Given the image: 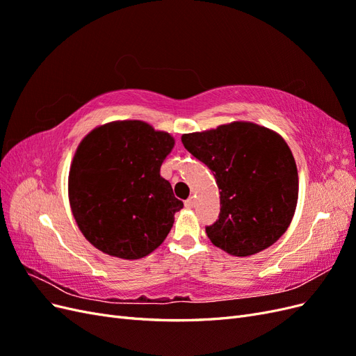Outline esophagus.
I'll list each match as a JSON object with an SVG mask.
<instances>
[{
    "instance_id": "esophagus-1",
    "label": "esophagus",
    "mask_w": 356,
    "mask_h": 356,
    "mask_svg": "<svg viewBox=\"0 0 356 356\" xmlns=\"http://www.w3.org/2000/svg\"><path fill=\"white\" fill-rule=\"evenodd\" d=\"M195 204H196V200H195V197H188L187 200H186V208H195Z\"/></svg>"
}]
</instances>
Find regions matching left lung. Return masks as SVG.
Returning a JSON list of instances; mask_svg holds the SVG:
<instances>
[{
	"mask_svg": "<svg viewBox=\"0 0 356 356\" xmlns=\"http://www.w3.org/2000/svg\"><path fill=\"white\" fill-rule=\"evenodd\" d=\"M181 141L217 179L220 217L207 234L234 257L272 246L289 227L298 200V172L285 139L252 122H232Z\"/></svg>",
	"mask_w": 356,
	"mask_h": 356,
	"instance_id": "left-lung-1",
	"label": "left lung"
}]
</instances>
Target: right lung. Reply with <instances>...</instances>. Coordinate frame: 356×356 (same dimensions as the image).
I'll list each match as a JSON object with an SVG mask.
<instances>
[{"label":"right lung","mask_w":356,"mask_h":356,"mask_svg":"<svg viewBox=\"0 0 356 356\" xmlns=\"http://www.w3.org/2000/svg\"><path fill=\"white\" fill-rule=\"evenodd\" d=\"M174 145V136L141 120L105 123L81 139L68 197L75 222L95 248L139 260L163 243L184 207L160 177Z\"/></svg>","instance_id":"right-lung-1"}]
</instances>
